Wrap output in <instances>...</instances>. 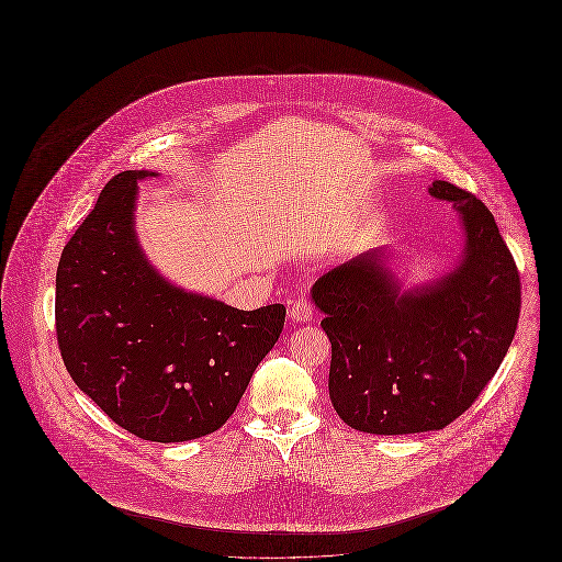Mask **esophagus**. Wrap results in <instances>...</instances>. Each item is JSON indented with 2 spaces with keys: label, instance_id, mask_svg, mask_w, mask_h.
I'll use <instances>...</instances> for the list:
<instances>
[{
  "label": "esophagus",
  "instance_id": "34e87169",
  "mask_svg": "<svg viewBox=\"0 0 562 562\" xmlns=\"http://www.w3.org/2000/svg\"><path fill=\"white\" fill-rule=\"evenodd\" d=\"M312 316H314V307L305 299L294 301L291 310H289V318L296 322V324H305V322L312 321Z\"/></svg>",
  "mask_w": 562,
  "mask_h": 562
}]
</instances>
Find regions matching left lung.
Returning <instances> with one entry per match:
<instances>
[{
	"label": "left lung",
	"mask_w": 562,
	"mask_h": 562,
	"mask_svg": "<svg viewBox=\"0 0 562 562\" xmlns=\"http://www.w3.org/2000/svg\"><path fill=\"white\" fill-rule=\"evenodd\" d=\"M463 244L451 268L404 286L390 246L367 250L312 286L330 341L328 394L349 428L379 436L449 426L479 398L508 353L520 278L493 214L447 181Z\"/></svg>",
	"instance_id": "left-lung-1"
}]
</instances>
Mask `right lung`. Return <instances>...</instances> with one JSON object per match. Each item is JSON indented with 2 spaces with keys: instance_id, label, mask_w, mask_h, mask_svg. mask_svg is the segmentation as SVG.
Returning a JSON list of instances; mask_svg holds the SVG:
<instances>
[{
  "instance_id": "1",
  "label": "right lung",
  "mask_w": 562,
  "mask_h": 562,
  "mask_svg": "<svg viewBox=\"0 0 562 562\" xmlns=\"http://www.w3.org/2000/svg\"><path fill=\"white\" fill-rule=\"evenodd\" d=\"M151 177L115 175L63 248L56 335L76 385L120 428L188 442L232 417L286 307L244 312L160 273L134 227L138 181Z\"/></svg>"
}]
</instances>
